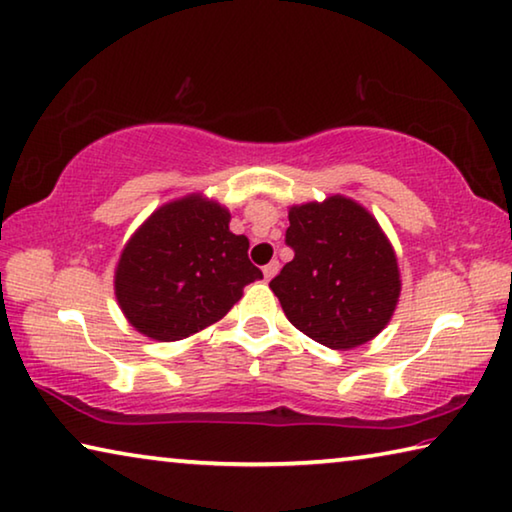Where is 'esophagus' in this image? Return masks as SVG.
<instances>
[{"mask_svg": "<svg viewBox=\"0 0 512 512\" xmlns=\"http://www.w3.org/2000/svg\"><path fill=\"white\" fill-rule=\"evenodd\" d=\"M262 271H264V278H266V280H271V278H273V275L280 271V262H278V259H273V262H269V264H266Z\"/></svg>", "mask_w": 512, "mask_h": 512, "instance_id": "esophagus-1", "label": "esophagus"}]
</instances>
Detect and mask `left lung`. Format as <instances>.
<instances>
[{
  "label": "left lung",
  "mask_w": 512,
  "mask_h": 512,
  "mask_svg": "<svg viewBox=\"0 0 512 512\" xmlns=\"http://www.w3.org/2000/svg\"><path fill=\"white\" fill-rule=\"evenodd\" d=\"M285 243L294 259L271 289L303 335L344 351L387 326L401 291L399 266L367 209L342 196L291 207Z\"/></svg>",
  "instance_id": "8db88e82"
}]
</instances>
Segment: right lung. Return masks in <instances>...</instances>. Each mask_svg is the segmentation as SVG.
Returning a JSON list of instances; mask_svg holds the SVG:
<instances>
[{
	"mask_svg": "<svg viewBox=\"0 0 512 512\" xmlns=\"http://www.w3.org/2000/svg\"><path fill=\"white\" fill-rule=\"evenodd\" d=\"M262 271L248 239L230 232V214L191 196L157 209L120 255L116 298L132 326L177 342L230 312Z\"/></svg>",
	"mask_w": 512,
	"mask_h": 512,
	"instance_id": "obj_1",
	"label": "right lung"
}]
</instances>
